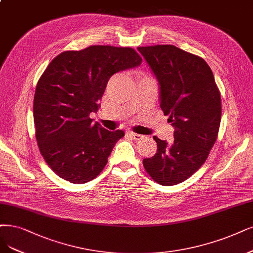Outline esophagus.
Listing matches in <instances>:
<instances>
[{"instance_id": "esophagus-1", "label": "esophagus", "mask_w": 253, "mask_h": 253, "mask_svg": "<svg viewBox=\"0 0 253 253\" xmlns=\"http://www.w3.org/2000/svg\"><path fill=\"white\" fill-rule=\"evenodd\" d=\"M128 135H129L130 137H131V138L135 139V141H138V139H141V138L143 137V135L134 133V132H132V131H129V132H128Z\"/></svg>"}]
</instances>
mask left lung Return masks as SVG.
I'll use <instances>...</instances> for the list:
<instances>
[{
    "label": "left lung",
    "instance_id": "8db88e82",
    "mask_svg": "<svg viewBox=\"0 0 253 253\" xmlns=\"http://www.w3.org/2000/svg\"><path fill=\"white\" fill-rule=\"evenodd\" d=\"M158 81L160 103L175 128L169 145L153 136L154 156L143 165L152 179L163 185L188 179L207 161L221 122V96L209 64L199 56L172 44L138 46Z\"/></svg>",
    "mask_w": 253,
    "mask_h": 253
}]
</instances>
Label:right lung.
Wrapping results in <instances>:
<instances>
[{"mask_svg":"<svg viewBox=\"0 0 253 253\" xmlns=\"http://www.w3.org/2000/svg\"><path fill=\"white\" fill-rule=\"evenodd\" d=\"M142 58L132 48L90 45L65 51L37 82L33 117L36 141L45 163L60 178L85 183L102 172L124 131L92 123L112 75L133 69Z\"/></svg>","mask_w":253,"mask_h":253,"instance_id":"obj_1","label":"right lung"}]
</instances>
